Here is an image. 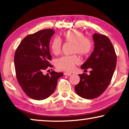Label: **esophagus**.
<instances>
[{
  "instance_id": "34e87169",
  "label": "esophagus",
  "mask_w": 129,
  "mask_h": 129,
  "mask_svg": "<svg viewBox=\"0 0 129 129\" xmlns=\"http://www.w3.org/2000/svg\"><path fill=\"white\" fill-rule=\"evenodd\" d=\"M64 75L65 76H70V75H71V73H67V72H64Z\"/></svg>"
}]
</instances>
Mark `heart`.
<instances>
[{
  "label": "heart",
  "mask_w": 129,
  "mask_h": 129,
  "mask_svg": "<svg viewBox=\"0 0 129 129\" xmlns=\"http://www.w3.org/2000/svg\"><path fill=\"white\" fill-rule=\"evenodd\" d=\"M66 43L73 44L72 53H77L82 56H87L93 49L91 39L85 37L83 33L77 30H70L64 31L62 35ZM51 49L53 53L57 55L61 50V42L59 38H55L52 41ZM79 59L77 55L63 56L56 61V66L60 70L68 72H72L76 65L79 64Z\"/></svg>",
  "instance_id": "1"
}]
</instances>
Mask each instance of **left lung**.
<instances>
[{
	"label": "left lung",
	"instance_id": "obj_1",
	"mask_svg": "<svg viewBox=\"0 0 129 129\" xmlns=\"http://www.w3.org/2000/svg\"><path fill=\"white\" fill-rule=\"evenodd\" d=\"M94 49L81 68L91 69L90 75H79L80 82L75 86L79 96L87 99L98 98L110 84L116 66L117 56L112 42L104 35H93Z\"/></svg>",
	"mask_w": 129,
	"mask_h": 129
}]
</instances>
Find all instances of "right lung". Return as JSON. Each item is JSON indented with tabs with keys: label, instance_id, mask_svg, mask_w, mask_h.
<instances>
[{
	"label": "right lung",
	"instance_id": "obj_1",
	"mask_svg": "<svg viewBox=\"0 0 129 129\" xmlns=\"http://www.w3.org/2000/svg\"><path fill=\"white\" fill-rule=\"evenodd\" d=\"M52 29H43L26 36L16 50L14 57L16 76L24 92L33 99H45L54 92L63 73L43 70L52 68L49 42L54 35Z\"/></svg>",
	"mask_w": 129,
	"mask_h": 129
}]
</instances>
